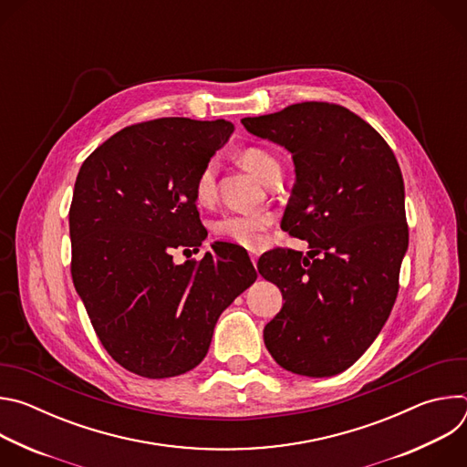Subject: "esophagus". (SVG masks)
I'll return each instance as SVG.
<instances>
[{"mask_svg": "<svg viewBox=\"0 0 467 467\" xmlns=\"http://www.w3.org/2000/svg\"><path fill=\"white\" fill-rule=\"evenodd\" d=\"M251 262H253V265L256 268V262H258V256L256 254H251Z\"/></svg>", "mask_w": 467, "mask_h": 467, "instance_id": "1", "label": "esophagus"}]
</instances>
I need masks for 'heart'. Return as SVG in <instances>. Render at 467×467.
<instances>
[{
	"label": "heart",
	"instance_id": "b5f03b06",
	"mask_svg": "<svg viewBox=\"0 0 467 467\" xmlns=\"http://www.w3.org/2000/svg\"><path fill=\"white\" fill-rule=\"evenodd\" d=\"M242 164L254 173L264 184L272 177L281 173L279 161L262 148H245L240 153ZM216 177L218 164L209 161L199 170L193 181V195L199 203H211L216 195ZM274 223V218L265 213H249V214H225L214 222L213 231L216 236L238 244L247 249H258L268 240V231Z\"/></svg>",
	"mask_w": 467,
	"mask_h": 467
}]
</instances>
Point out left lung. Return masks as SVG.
<instances>
[{"instance_id":"1","label":"left lung","mask_w":467,"mask_h":467,"mask_svg":"<svg viewBox=\"0 0 467 467\" xmlns=\"http://www.w3.org/2000/svg\"><path fill=\"white\" fill-rule=\"evenodd\" d=\"M242 123L292 153L281 227L310 245L308 256L274 249L258 260L285 299L264 344L292 373H342L373 344L399 292L409 247L401 168L379 132L337 103L303 101Z\"/></svg>"}]
</instances>
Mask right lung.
Listing matches in <instances>:
<instances>
[{"label": "right lung", "mask_w": 467, "mask_h": 467, "mask_svg": "<svg viewBox=\"0 0 467 467\" xmlns=\"http://www.w3.org/2000/svg\"><path fill=\"white\" fill-rule=\"evenodd\" d=\"M225 119L159 118L129 125L83 162L70 205L72 279L107 353L148 379L182 375L209 351L220 314L256 272L216 244L202 262L193 181L233 132Z\"/></svg>", "instance_id": "1"}]
</instances>
